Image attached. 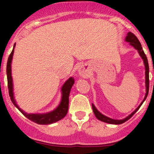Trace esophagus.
I'll return each instance as SVG.
<instances>
[{
	"mask_svg": "<svg viewBox=\"0 0 154 154\" xmlns=\"http://www.w3.org/2000/svg\"><path fill=\"white\" fill-rule=\"evenodd\" d=\"M79 73L80 75L82 76V77H85V76H87V71L86 69L83 67L80 68L79 70Z\"/></svg>",
	"mask_w": 154,
	"mask_h": 154,
	"instance_id": "34e87169",
	"label": "esophagus"
}]
</instances>
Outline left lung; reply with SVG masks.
I'll list each match as a JSON object with an SVG mask.
<instances>
[{
    "instance_id": "1",
    "label": "left lung",
    "mask_w": 154,
    "mask_h": 154,
    "mask_svg": "<svg viewBox=\"0 0 154 154\" xmlns=\"http://www.w3.org/2000/svg\"><path fill=\"white\" fill-rule=\"evenodd\" d=\"M126 41L128 42H130V45L133 46V48H135L136 49L139 51L140 53V55L141 56V58H143V60L144 62V65H145V75H146V95H145V97H144V99L143 100L142 103H140V105L136 109L130 116H128L127 117H126L125 119H111V118H109L106 116L103 115L102 113L98 111L96 109V108L95 107L93 104H92V110H93V112L96 116V117L98 119H99L100 121H103L104 123H110V124H122V123H125L126 121H127L128 119H130V118L133 116L134 114L137 112V110L140 109V107L141 106V105L143 104V103L144 102V100L146 99V98L147 97V95H148V92H149V65H148V60H147V58H146V55H145V53H144L143 50V48L141 46L140 42V41L138 40V38H137L134 34H133L132 32H129L127 34V36L126 37Z\"/></svg>"
}]
</instances>
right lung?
Listing matches in <instances>:
<instances>
[{
    "mask_svg": "<svg viewBox=\"0 0 154 154\" xmlns=\"http://www.w3.org/2000/svg\"><path fill=\"white\" fill-rule=\"evenodd\" d=\"M15 47V44L14 45V48L11 53L10 54L8 59L7 63V77H8V91H9V96L11 97V100L13 104L18 109L24 116H26L30 120L33 121L35 123L41 125H48L51 123H55L57 121L60 120L65 117L68 112L69 109V96L70 93L71 89L72 87L73 84L75 83V80L72 77L69 78L67 81L65 82L62 88V100L58 106L53 110L52 112H48L44 114H28L23 111L22 109L19 108L18 106L16 103L15 100L14 99L13 93V82H12V76H11V61L14 55V49Z\"/></svg>",
    "mask_w": 154,
    "mask_h": 154,
    "instance_id": "1",
    "label": "right lung"
}]
</instances>
